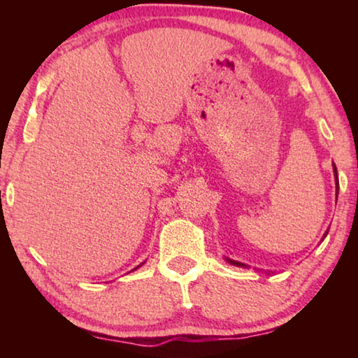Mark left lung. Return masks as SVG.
Returning a JSON list of instances; mask_svg holds the SVG:
<instances>
[{
  "label": "left lung",
  "mask_w": 358,
  "mask_h": 358,
  "mask_svg": "<svg viewBox=\"0 0 358 358\" xmlns=\"http://www.w3.org/2000/svg\"><path fill=\"white\" fill-rule=\"evenodd\" d=\"M332 166H334V174H336V182H337V169H336V164L332 163ZM337 185H339V182H337ZM326 234H327V233H326ZM326 234H324V236H326ZM228 261H229V259H228ZM229 262L234 264V266H244V264H241V262H234V261H229Z\"/></svg>",
  "instance_id": "8db88e82"
}]
</instances>
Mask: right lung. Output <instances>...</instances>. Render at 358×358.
I'll return each mask as SVG.
<instances>
[{
  "label": "right lung",
  "instance_id": "1",
  "mask_svg": "<svg viewBox=\"0 0 358 358\" xmlns=\"http://www.w3.org/2000/svg\"><path fill=\"white\" fill-rule=\"evenodd\" d=\"M138 267H140V266H138ZM138 267H136V268H138Z\"/></svg>",
  "mask_w": 358,
  "mask_h": 358
}]
</instances>
